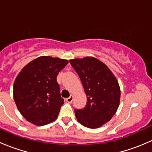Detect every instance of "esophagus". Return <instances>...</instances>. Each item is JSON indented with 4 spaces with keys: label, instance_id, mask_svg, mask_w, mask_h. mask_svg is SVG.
<instances>
[{
    "label": "esophagus",
    "instance_id": "1",
    "mask_svg": "<svg viewBox=\"0 0 152 152\" xmlns=\"http://www.w3.org/2000/svg\"><path fill=\"white\" fill-rule=\"evenodd\" d=\"M73 96H70V97L66 99V102H68V103H71V102H73Z\"/></svg>",
    "mask_w": 152,
    "mask_h": 152
}]
</instances>
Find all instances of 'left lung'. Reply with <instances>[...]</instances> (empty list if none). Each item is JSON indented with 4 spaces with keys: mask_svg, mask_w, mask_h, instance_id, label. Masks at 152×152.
Instances as JSON below:
<instances>
[{
    "mask_svg": "<svg viewBox=\"0 0 152 152\" xmlns=\"http://www.w3.org/2000/svg\"><path fill=\"white\" fill-rule=\"evenodd\" d=\"M79 75L87 97L83 109H75L77 121L90 129L102 126L112 118L118 108L121 91L110 69L93 57L70 60Z\"/></svg>",
    "mask_w": 152,
    "mask_h": 152,
    "instance_id": "8db88e82",
    "label": "left lung"
}]
</instances>
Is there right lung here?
Instances as JSON below:
<instances>
[{"label":"right lung","instance_id":"add662e5","mask_svg":"<svg viewBox=\"0 0 152 152\" xmlns=\"http://www.w3.org/2000/svg\"><path fill=\"white\" fill-rule=\"evenodd\" d=\"M67 63L65 59L40 56L20 72L14 84V99L28 121L43 126L58 117L64 99L56 76Z\"/></svg>","mask_w":152,"mask_h":152}]
</instances>
